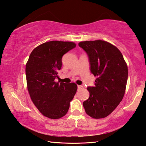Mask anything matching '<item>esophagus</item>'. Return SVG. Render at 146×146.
Returning <instances> with one entry per match:
<instances>
[{
  "mask_svg": "<svg viewBox=\"0 0 146 146\" xmlns=\"http://www.w3.org/2000/svg\"><path fill=\"white\" fill-rule=\"evenodd\" d=\"M78 89H82L83 88V86L82 85H78Z\"/></svg>",
  "mask_w": 146,
  "mask_h": 146,
  "instance_id": "obj_1",
  "label": "esophagus"
}]
</instances>
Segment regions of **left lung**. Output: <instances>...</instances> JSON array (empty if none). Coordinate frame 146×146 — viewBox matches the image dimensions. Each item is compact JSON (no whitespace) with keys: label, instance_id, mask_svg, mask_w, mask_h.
Masks as SVG:
<instances>
[{"label":"left lung","instance_id":"8db88e82","mask_svg":"<svg viewBox=\"0 0 146 146\" xmlns=\"http://www.w3.org/2000/svg\"><path fill=\"white\" fill-rule=\"evenodd\" d=\"M79 46L87 54L91 72L97 77L95 86L87 88L90 97L83 102V107L92 118H104L124 96L128 76L126 63L121 51L105 41H85Z\"/></svg>","mask_w":146,"mask_h":146}]
</instances>
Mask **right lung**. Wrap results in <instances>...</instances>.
Returning a JSON list of instances; mask_svg holds the SVG:
<instances>
[{"label":"right lung","instance_id":"obj_1","mask_svg":"<svg viewBox=\"0 0 146 146\" xmlns=\"http://www.w3.org/2000/svg\"><path fill=\"white\" fill-rule=\"evenodd\" d=\"M76 43L50 41L33 50L25 66L27 89L33 103L43 115L52 119L65 116L77 91L74 83L56 82L63 56Z\"/></svg>","mask_w":146,"mask_h":146}]
</instances>
